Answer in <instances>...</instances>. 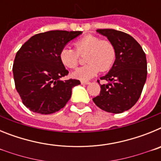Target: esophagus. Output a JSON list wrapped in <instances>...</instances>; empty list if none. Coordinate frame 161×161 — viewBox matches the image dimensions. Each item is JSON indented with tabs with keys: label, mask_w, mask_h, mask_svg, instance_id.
Segmentation results:
<instances>
[{
	"label": "esophagus",
	"mask_w": 161,
	"mask_h": 161,
	"mask_svg": "<svg viewBox=\"0 0 161 161\" xmlns=\"http://www.w3.org/2000/svg\"><path fill=\"white\" fill-rule=\"evenodd\" d=\"M80 83H81V85H89L90 82H89V81H85V80H81V81H80Z\"/></svg>",
	"instance_id": "obj_1"
}]
</instances>
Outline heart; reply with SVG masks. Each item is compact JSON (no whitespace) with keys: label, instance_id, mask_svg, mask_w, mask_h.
Wrapping results in <instances>:
<instances>
[{"label":"heart","instance_id":"1","mask_svg":"<svg viewBox=\"0 0 161 161\" xmlns=\"http://www.w3.org/2000/svg\"><path fill=\"white\" fill-rule=\"evenodd\" d=\"M74 50L68 47L62 48L59 59L64 66L74 69L77 67L80 55H85V65L76 69L72 76L80 80H88L101 72H106L113 66L116 59V48L111 41L88 35L74 42Z\"/></svg>","mask_w":161,"mask_h":161}]
</instances>
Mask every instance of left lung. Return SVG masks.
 Segmentation results:
<instances>
[{
	"label": "left lung",
	"instance_id": "obj_1",
	"mask_svg": "<svg viewBox=\"0 0 161 161\" xmlns=\"http://www.w3.org/2000/svg\"><path fill=\"white\" fill-rule=\"evenodd\" d=\"M107 37L116 48V59L109 72L101 80L100 94L93 101L100 109L119 114L128 110L138 102L147 79L146 55L139 42L126 33L113 29L97 30ZM97 82L100 84L99 80Z\"/></svg>",
	"mask_w": 161,
	"mask_h": 161
}]
</instances>
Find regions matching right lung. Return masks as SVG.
I'll use <instances>...</instances> for the list:
<instances>
[{"label":"right lung","mask_w":161,"mask_h":161,"mask_svg":"<svg viewBox=\"0 0 161 161\" xmlns=\"http://www.w3.org/2000/svg\"><path fill=\"white\" fill-rule=\"evenodd\" d=\"M82 31H51L31 37L17 52L14 65V83L22 103L30 110L50 114L65 106L72 89L79 80L60 78L67 70L59 59V52Z\"/></svg>","instance_id":"add662e5"}]
</instances>
